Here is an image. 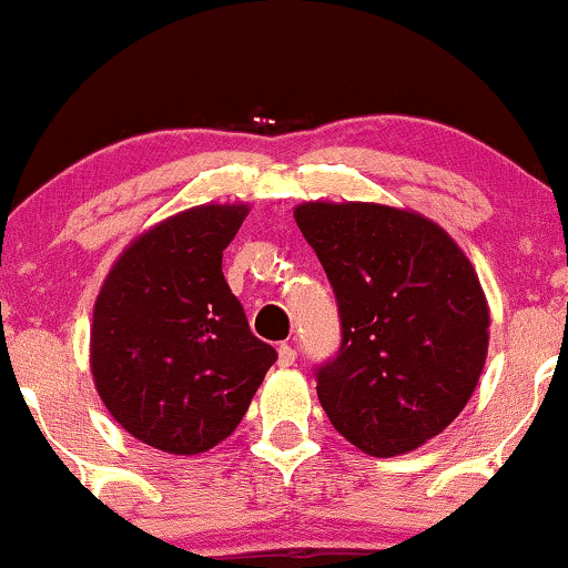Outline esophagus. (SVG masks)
<instances>
[{
  "mask_svg": "<svg viewBox=\"0 0 568 568\" xmlns=\"http://www.w3.org/2000/svg\"><path fill=\"white\" fill-rule=\"evenodd\" d=\"M277 363L283 368L293 366V363H296V349H293L291 344H280V347H277Z\"/></svg>",
  "mask_w": 568,
  "mask_h": 568,
  "instance_id": "34e87169",
  "label": "esophagus"
}]
</instances>
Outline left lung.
<instances>
[{
  "instance_id": "obj_1",
  "label": "left lung",
  "mask_w": 568,
  "mask_h": 568,
  "mask_svg": "<svg viewBox=\"0 0 568 568\" xmlns=\"http://www.w3.org/2000/svg\"><path fill=\"white\" fill-rule=\"evenodd\" d=\"M296 224L321 258L342 344L315 368L331 425L371 456L435 438L486 363L488 306L473 264L433 221L368 202H304Z\"/></svg>"
}]
</instances>
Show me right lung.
<instances>
[{
  "label": "right lung",
  "mask_w": 568,
  "mask_h": 568,
  "mask_svg": "<svg viewBox=\"0 0 568 568\" xmlns=\"http://www.w3.org/2000/svg\"><path fill=\"white\" fill-rule=\"evenodd\" d=\"M247 205H197L116 258L93 310L90 366L109 414L168 454H200L234 433L272 344L251 334L221 272Z\"/></svg>",
  "instance_id": "1"
}]
</instances>
